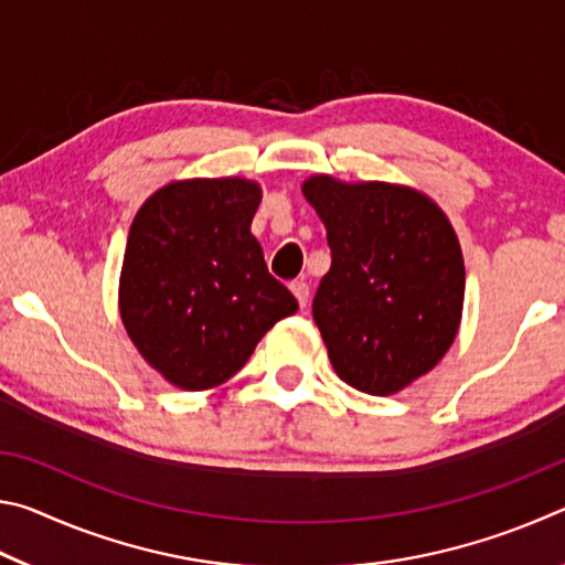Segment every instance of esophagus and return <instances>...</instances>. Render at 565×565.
<instances>
[{"label": "esophagus", "instance_id": "obj_1", "mask_svg": "<svg viewBox=\"0 0 565 565\" xmlns=\"http://www.w3.org/2000/svg\"><path fill=\"white\" fill-rule=\"evenodd\" d=\"M291 291H294L296 299H299V306H301V309H306V303H309V296H311L309 284H306L303 279H299V281H291Z\"/></svg>", "mask_w": 565, "mask_h": 565}]
</instances>
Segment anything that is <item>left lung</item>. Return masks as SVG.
<instances>
[{
    "label": "left lung",
    "mask_w": 565,
    "mask_h": 565,
    "mask_svg": "<svg viewBox=\"0 0 565 565\" xmlns=\"http://www.w3.org/2000/svg\"><path fill=\"white\" fill-rule=\"evenodd\" d=\"M301 191L331 246L313 299L331 366L363 394H398L446 356L461 327L466 269L454 226L406 184L313 174Z\"/></svg>",
    "instance_id": "left-lung-1"
}]
</instances>
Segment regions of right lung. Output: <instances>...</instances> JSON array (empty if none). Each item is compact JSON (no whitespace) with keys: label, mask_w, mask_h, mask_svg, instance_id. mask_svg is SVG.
I'll return each mask as SVG.
<instances>
[{"label":"right lung","mask_w":565,"mask_h":565,"mask_svg":"<svg viewBox=\"0 0 565 565\" xmlns=\"http://www.w3.org/2000/svg\"><path fill=\"white\" fill-rule=\"evenodd\" d=\"M259 204V181L196 177L169 181L134 216L119 317L141 359L171 386L224 384L264 333L299 309L252 234Z\"/></svg>","instance_id":"1"}]
</instances>
